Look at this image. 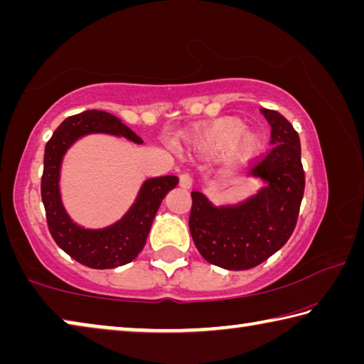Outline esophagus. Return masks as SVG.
<instances>
[{"label":"esophagus","mask_w":364,"mask_h":364,"mask_svg":"<svg viewBox=\"0 0 364 364\" xmlns=\"http://www.w3.org/2000/svg\"><path fill=\"white\" fill-rule=\"evenodd\" d=\"M180 186L184 189H189L193 186V178H191L189 173H181L180 175Z\"/></svg>","instance_id":"34e87169"}]
</instances>
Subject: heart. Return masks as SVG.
Wrapping results in <instances>:
<instances>
[{"label":"heart","instance_id":"obj_1","mask_svg":"<svg viewBox=\"0 0 364 364\" xmlns=\"http://www.w3.org/2000/svg\"><path fill=\"white\" fill-rule=\"evenodd\" d=\"M244 123L236 119H221L215 122L208 130L197 139V147L202 152H218L231 144L234 156H247L257 147L255 133L242 132Z\"/></svg>","mask_w":364,"mask_h":364}]
</instances>
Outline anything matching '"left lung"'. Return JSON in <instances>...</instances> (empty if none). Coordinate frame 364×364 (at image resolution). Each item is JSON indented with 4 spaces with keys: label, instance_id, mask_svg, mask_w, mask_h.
Instances as JSON below:
<instances>
[{
    "label": "left lung",
    "instance_id": "left-lung-1",
    "mask_svg": "<svg viewBox=\"0 0 364 364\" xmlns=\"http://www.w3.org/2000/svg\"><path fill=\"white\" fill-rule=\"evenodd\" d=\"M260 112L271 127L273 146L247 160L245 170L268 186L226 208H215L204 194L191 193L189 231L196 247L208 263L226 269L254 268L276 254L292 236L305 191L299 133L276 110Z\"/></svg>",
    "mask_w": 364,
    "mask_h": 364
}]
</instances>
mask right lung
<instances>
[{
  "instance_id": "right-lung-1",
  "label": "right lung",
  "mask_w": 364,
  "mask_h": 364,
  "mask_svg": "<svg viewBox=\"0 0 364 364\" xmlns=\"http://www.w3.org/2000/svg\"><path fill=\"white\" fill-rule=\"evenodd\" d=\"M88 133L122 134L141 143L130 128L102 110H85L67 117L54 130L45 147V165L41 175V200L45 205L48 230L60 249L85 267L106 269L133 262L143 250L152 220L160 202L178 184L176 176H159L147 180L128 213L115 225L100 231H88L73 225L64 212L59 196V167L64 152L73 141Z\"/></svg>"
}]
</instances>
